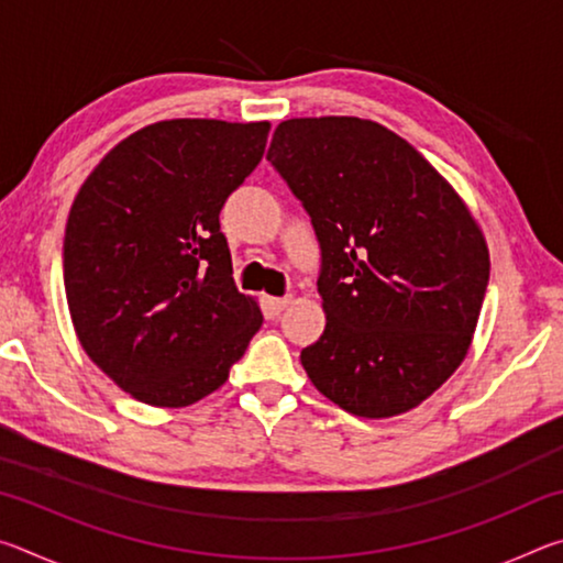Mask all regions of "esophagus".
Returning a JSON list of instances; mask_svg holds the SVG:
<instances>
[{
  "label": "esophagus",
  "mask_w": 563,
  "mask_h": 563,
  "mask_svg": "<svg viewBox=\"0 0 563 563\" xmlns=\"http://www.w3.org/2000/svg\"><path fill=\"white\" fill-rule=\"evenodd\" d=\"M288 302H290L288 295H285V298H265V312H268L271 318L280 316V312L288 308Z\"/></svg>",
  "instance_id": "34e87169"
}]
</instances>
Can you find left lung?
<instances>
[{"label": "left lung", "mask_w": 563, "mask_h": 563, "mask_svg": "<svg viewBox=\"0 0 563 563\" xmlns=\"http://www.w3.org/2000/svg\"><path fill=\"white\" fill-rule=\"evenodd\" d=\"M268 161L320 243L325 330L310 383L357 417L417 407L462 365L489 283L479 225L430 161L375 121H283Z\"/></svg>", "instance_id": "8db88e82"}]
</instances>
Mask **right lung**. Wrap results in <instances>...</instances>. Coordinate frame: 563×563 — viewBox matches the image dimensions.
Wrapping results in <instances>:
<instances>
[{"label":"right lung","mask_w":563,"mask_h":563,"mask_svg":"<svg viewBox=\"0 0 563 563\" xmlns=\"http://www.w3.org/2000/svg\"><path fill=\"white\" fill-rule=\"evenodd\" d=\"M271 123L158 121L84 180L64 233L81 347L123 393L186 407L221 387L261 330L235 288L221 211L261 164Z\"/></svg>","instance_id":"right-lung-1"}]
</instances>
